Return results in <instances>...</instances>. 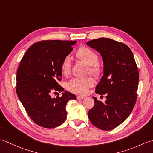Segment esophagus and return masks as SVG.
<instances>
[{"label": "esophagus", "mask_w": 153, "mask_h": 153, "mask_svg": "<svg viewBox=\"0 0 153 153\" xmlns=\"http://www.w3.org/2000/svg\"><path fill=\"white\" fill-rule=\"evenodd\" d=\"M84 98H85V97H84L83 96H81V95H77V99H78V100H79V99H83Z\"/></svg>", "instance_id": "obj_1"}]
</instances>
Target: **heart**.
Here are the masks:
<instances>
[{"instance_id":"b5f03b06","label":"heart","mask_w":153,"mask_h":153,"mask_svg":"<svg viewBox=\"0 0 153 153\" xmlns=\"http://www.w3.org/2000/svg\"><path fill=\"white\" fill-rule=\"evenodd\" d=\"M77 56L87 64L91 65L90 70L93 74L99 71V65L96 63L98 60V55L95 51L87 47L81 48L77 52ZM71 68V60L69 56H65L61 63V71L64 75L69 74ZM94 85V79L89 77L85 79L72 78L66 83V89L70 92L78 94H85L89 88Z\"/></svg>"}]
</instances>
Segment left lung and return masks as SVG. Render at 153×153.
<instances>
[{
    "label": "left lung",
    "mask_w": 153,
    "mask_h": 153,
    "mask_svg": "<svg viewBox=\"0 0 153 153\" xmlns=\"http://www.w3.org/2000/svg\"><path fill=\"white\" fill-rule=\"evenodd\" d=\"M100 53L104 62V75L95 88L99 95H106L102 102L96 97L89 110L90 122L99 129L109 131L121 124L130 114L137 98L139 74L130 48L124 43L108 38L87 43Z\"/></svg>",
    "instance_id": "1"
}]
</instances>
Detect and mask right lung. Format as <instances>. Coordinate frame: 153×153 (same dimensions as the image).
Wrapping results in <instances>:
<instances>
[{
  "mask_svg": "<svg viewBox=\"0 0 153 153\" xmlns=\"http://www.w3.org/2000/svg\"><path fill=\"white\" fill-rule=\"evenodd\" d=\"M76 41L37 42L23 56L16 74V93L30 118L45 128H54L66 118V105L76 97L68 91L53 99L54 91H64L61 63L73 50Z\"/></svg>",
  "mask_w": 153,
  "mask_h": 153,
  "instance_id": "add662e5",
  "label": "right lung"
}]
</instances>
